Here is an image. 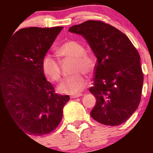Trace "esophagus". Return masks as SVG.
Wrapping results in <instances>:
<instances>
[{"label": "esophagus", "mask_w": 153, "mask_h": 153, "mask_svg": "<svg viewBox=\"0 0 153 153\" xmlns=\"http://www.w3.org/2000/svg\"><path fill=\"white\" fill-rule=\"evenodd\" d=\"M82 96V94H74V95H72V96L71 97V98H78L79 97Z\"/></svg>", "instance_id": "34e87169"}]
</instances>
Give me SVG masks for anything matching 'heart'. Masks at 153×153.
Here are the masks:
<instances>
[{
	"instance_id": "b5f03b06",
	"label": "heart",
	"mask_w": 153,
	"mask_h": 153,
	"mask_svg": "<svg viewBox=\"0 0 153 153\" xmlns=\"http://www.w3.org/2000/svg\"><path fill=\"white\" fill-rule=\"evenodd\" d=\"M57 56L62 59H72L71 72L74 74L68 77L58 86L62 94H76L85 86L86 79L82 72L90 73L94 69V62L90 56L85 53V48L75 41H68L56 48ZM42 68L44 74L50 80L58 82L61 79V66L59 60L52 55L47 54L42 59Z\"/></svg>"
}]
</instances>
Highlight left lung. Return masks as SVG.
I'll list each match as a JSON object with an SVG mask.
<instances>
[{
    "label": "left lung",
    "instance_id": "left-lung-1",
    "mask_svg": "<svg viewBox=\"0 0 153 153\" xmlns=\"http://www.w3.org/2000/svg\"><path fill=\"white\" fill-rule=\"evenodd\" d=\"M68 30L82 36L97 58L89 88L97 100L91 117L108 126L125 123L141 101L144 78L137 49L123 32L101 21H86Z\"/></svg>",
    "mask_w": 153,
    "mask_h": 153
}]
</instances>
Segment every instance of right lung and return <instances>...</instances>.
Wrapping results in <instances>:
<instances>
[{
	"label": "right lung",
	"mask_w": 153,
	"mask_h": 153,
	"mask_svg": "<svg viewBox=\"0 0 153 153\" xmlns=\"http://www.w3.org/2000/svg\"><path fill=\"white\" fill-rule=\"evenodd\" d=\"M62 29L23 28L0 46V103L4 102L24 134L42 136L53 131L70 100L56 94L42 68L43 57Z\"/></svg>",
	"instance_id": "obj_1"
}]
</instances>
